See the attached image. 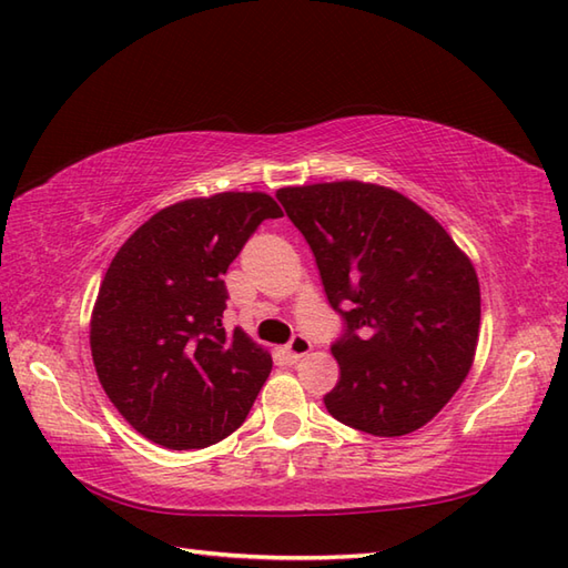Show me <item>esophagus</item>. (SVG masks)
<instances>
[{
  "instance_id": "34e87169",
  "label": "esophagus",
  "mask_w": 568,
  "mask_h": 568,
  "mask_svg": "<svg viewBox=\"0 0 568 568\" xmlns=\"http://www.w3.org/2000/svg\"><path fill=\"white\" fill-rule=\"evenodd\" d=\"M310 348H312V342L307 339V336L305 334H295L293 339L287 342L285 354H287V358H291V361H300V358L310 354Z\"/></svg>"
}]
</instances>
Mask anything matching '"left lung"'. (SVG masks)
<instances>
[{
  "instance_id": "8db88e82",
  "label": "left lung",
  "mask_w": 568,
  "mask_h": 568,
  "mask_svg": "<svg viewBox=\"0 0 568 568\" xmlns=\"http://www.w3.org/2000/svg\"><path fill=\"white\" fill-rule=\"evenodd\" d=\"M305 236L344 332L329 415L373 437H403L452 400L474 364L480 287L444 226L413 200L344 180L277 190Z\"/></svg>"
}]
</instances>
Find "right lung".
Masks as SVG:
<instances>
[{"mask_svg":"<svg viewBox=\"0 0 568 568\" xmlns=\"http://www.w3.org/2000/svg\"><path fill=\"white\" fill-rule=\"evenodd\" d=\"M263 192H222L153 214L116 251L90 322L104 393L168 449H204L241 427L273 368L241 327L224 329L222 275L263 220Z\"/></svg>","mask_w":568,"mask_h":568,"instance_id":"add662e5","label":"right lung"}]
</instances>
